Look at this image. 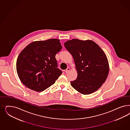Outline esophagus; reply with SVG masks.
Here are the masks:
<instances>
[{"instance_id": "34e87169", "label": "esophagus", "mask_w": 130, "mask_h": 130, "mask_svg": "<svg viewBox=\"0 0 130 130\" xmlns=\"http://www.w3.org/2000/svg\"><path fill=\"white\" fill-rule=\"evenodd\" d=\"M70 68H69V67H68V68H67V69L65 70V72H66V73H68L70 71Z\"/></svg>"}]
</instances>
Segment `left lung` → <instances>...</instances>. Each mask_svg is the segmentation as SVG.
Returning a JSON list of instances; mask_svg holds the SVG:
<instances>
[{
  "label": "left lung",
  "mask_w": 130,
  "mask_h": 130,
  "mask_svg": "<svg viewBox=\"0 0 130 130\" xmlns=\"http://www.w3.org/2000/svg\"><path fill=\"white\" fill-rule=\"evenodd\" d=\"M64 45L71 54L77 76L71 85L78 92L88 95L96 91L105 82L109 71V63L104 52L96 43L74 39Z\"/></svg>",
  "instance_id": "8db88e82"
}]
</instances>
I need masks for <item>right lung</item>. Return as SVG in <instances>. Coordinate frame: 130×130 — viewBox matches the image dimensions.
Masks as SVG:
<instances>
[{
  "instance_id": "1",
  "label": "right lung",
  "mask_w": 130,
  "mask_h": 130,
  "mask_svg": "<svg viewBox=\"0 0 130 130\" xmlns=\"http://www.w3.org/2000/svg\"><path fill=\"white\" fill-rule=\"evenodd\" d=\"M60 40L51 39L32 42L21 51L16 69L21 82L41 92L54 84L62 71L57 68L55 55L62 49Z\"/></svg>"
}]
</instances>
